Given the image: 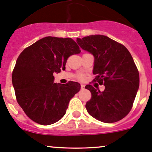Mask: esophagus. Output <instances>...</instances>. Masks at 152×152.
<instances>
[{"label": "esophagus", "mask_w": 152, "mask_h": 152, "mask_svg": "<svg viewBox=\"0 0 152 152\" xmlns=\"http://www.w3.org/2000/svg\"><path fill=\"white\" fill-rule=\"evenodd\" d=\"M80 86H81V89H84L85 88V85L81 84Z\"/></svg>", "instance_id": "1"}]
</instances>
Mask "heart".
I'll list each match as a JSON object with an SVG mask.
<instances>
[{
  "mask_svg": "<svg viewBox=\"0 0 152 152\" xmlns=\"http://www.w3.org/2000/svg\"><path fill=\"white\" fill-rule=\"evenodd\" d=\"M78 77H79L80 80H83V79H84V75H82V74H80L79 76H78Z\"/></svg>",
  "mask_w": 152,
  "mask_h": 152,
  "instance_id": "1",
  "label": "heart"
}]
</instances>
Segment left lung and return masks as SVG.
Returning a JSON list of instances; mask_svg holds the SVG:
<instances>
[{
	"label": "left lung",
	"mask_w": 152,
	"mask_h": 152,
	"mask_svg": "<svg viewBox=\"0 0 152 152\" xmlns=\"http://www.w3.org/2000/svg\"><path fill=\"white\" fill-rule=\"evenodd\" d=\"M77 43L94 55V81L105 86L103 92L91 85L85 87L91 93L86 104L88 112L107 123L122 120L131 110L139 88V73L131 54L122 44L105 35L77 38Z\"/></svg>",
	"instance_id": "left-lung-1"
}]
</instances>
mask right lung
<instances>
[{"label":"right lung","mask_w":152,"mask_h":152,"mask_svg":"<svg viewBox=\"0 0 152 152\" xmlns=\"http://www.w3.org/2000/svg\"><path fill=\"white\" fill-rule=\"evenodd\" d=\"M80 53L72 38L45 37L26 48L18 57L12 84L18 104L32 121L48 125L61 120L80 83H54V72L65 69L71 55Z\"/></svg>","instance_id":"right-lung-1"}]
</instances>
